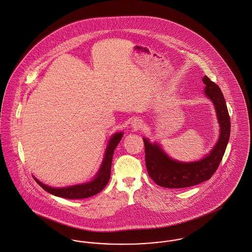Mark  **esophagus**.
Returning a JSON list of instances; mask_svg holds the SVG:
<instances>
[{"mask_svg":"<svg viewBox=\"0 0 252 252\" xmlns=\"http://www.w3.org/2000/svg\"><path fill=\"white\" fill-rule=\"evenodd\" d=\"M141 126H142V121L141 120H134L133 122H132V126L137 129V128H139V127H141Z\"/></svg>","mask_w":252,"mask_h":252,"instance_id":"obj_1","label":"esophagus"}]
</instances>
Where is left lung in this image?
<instances>
[{"label": "left lung", "mask_w": 252, "mask_h": 252, "mask_svg": "<svg viewBox=\"0 0 252 252\" xmlns=\"http://www.w3.org/2000/svg\"><path fill=\"white\" fill-rule=\"evenodd\" d=\"M202 81L205 84V94L213 101L220 126L219 141L210 155L203 159L182 163L171 159L157 145L144 138L146 167L150 177L161 187L179 189L192 187L206 181L215 174L224 155L230 136V117L223 95L220 87L207 76Z\"/></svg>", "instance_id": "left-lung-1"}]
</instances>
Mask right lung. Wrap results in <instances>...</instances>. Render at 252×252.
<instances>
[{"mask_svg":"<svg viewBox=\"0 0 252 252\" xmlns=\"http://www.w3.org/2000/svg\"><path fill=\"white\" fill-rule=\"evenodd\" d=\"M122 137H123L122 132L116 133L112 136V138L110 139V141L108 143L102 165L96 175L95 179L89 183L71 186V187H67V188H53V187H50V186H47V185L41 183L35 177H33V178L38 183L39 186H41L45 191H47L50 194H55L57 196H60V197L69 198V199H79V198H86V197L95 195L97 193H99L100 191H102L109 181L113 154H114V151H115L118 144L120 143Z\"/></svg>","mask_w":252,"mask_h":252,"instance_id":"1","label":"right lung"}]
</instances>
